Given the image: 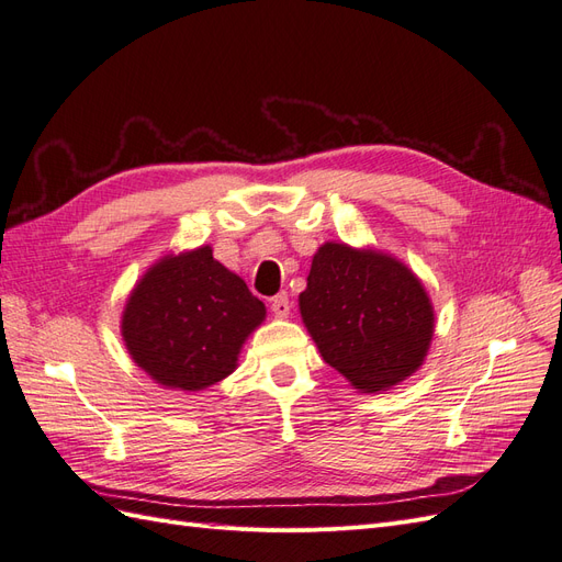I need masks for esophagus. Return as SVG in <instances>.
Returning a JSON list of instances; mask_svg holds the SVG:
<instances>
[{
    "instance_id": "34e87169",
    "label": "esophagus",
    "mask_w": 562,
    "mask_h": 562,
    "mask_svg": "<svg viewBox=\"0 0 562 562\" xmlns=\"http://www.w3.org/2000/svg\"><path fill=\"white\" fill-rule=\"evenodd\" d=\"M271 312H274V316L279 318H285L291 314V297H288V293H279L274 300H271Z\"/></svg>"
}]
</instances>
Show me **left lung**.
I'll use <instances>...</instances> for the list:
<instances>
[{
  "mask_svg": "<svg viewBox=\"0 0 562 562\" xmlns=\"http://www.w3.org/2000/svg\"><path fill=\"white\" fill-rule=\"evenodd\" d=\"M300 314L323 361L363 394L411 378L434 337L431 300L413 271L347 244L316 250Z\"/></svg>",
  "mask_w": 562,
  "mask_h": 562,
  "instance_id": "1",
  "label": "left lung"
}]
</instances>
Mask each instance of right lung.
Returning a JSON list of instances; mask_svg holds the SVG:
<instances>
[{"mask_svg":"<svg viewBox=\"0 0 562 562\" xmlns=\"http://www.w3.org/2000/svg\"><path fill=\"white\" fill-rule=\"evenodd\" d=\"M265 304L211 246L166 255L135 283L122 316L131 359L161 386L201 391L234 372Z\"/></svg>","mask_w":562,"mask_h":562,"instance_id":"obj_1","label":"right lung"}]
</instances>
